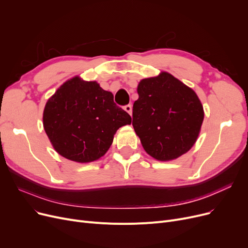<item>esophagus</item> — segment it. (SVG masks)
Instances as JSON below:
<instances>
[{"instance_id":"34e87169","label":"esophagus","mask_w":248,"mask_h":248,"mask_svg":"<svg viewBox=\"0 0 248 248\" xmlns=\"http://www.w3.org/2000/svg\"><path fill=\"white\" fill-rule=\"evenodd\" d=\"M124 109L129 115H132V113H133V108H132L131 104H126V106L124 107Z\"/></svg>"}]
</instances>
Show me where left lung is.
Returning <instances> with one entry per match:
<instances>
[{
	"label": "left lung",
	"instance_id": "8db88e82",
	"mask_svg": "<svg viewBox=\"0 0 248 248\" xmlns=\"http://www.w3.org/2000/svg\"><path fill=\"white\" fill-rule=\"evenodd\" d=\"M133 108V126L142 148L167 162L186 154L196 142L204 120L195 91L172 74L141 79Z\"/></svg>",
	"mask_w": 248,
	"mask_h": 248
}]
</instances>
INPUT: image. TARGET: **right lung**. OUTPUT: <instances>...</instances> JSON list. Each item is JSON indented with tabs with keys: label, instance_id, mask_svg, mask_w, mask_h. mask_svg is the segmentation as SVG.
<instances>
[{
	"label": "right lung",
	"instance_id": "1",
	"mask_svg": "<svg viewBox=\"0 0 248 248\" xmlns=\"http://www.w3.org/2000/svg\"><path fill=\"white\" fill-rule=\"evenodd\" d=\"M131 123V115L113 102L111 93L79 76L65 81L43 111V126L54 150L81 164L106 155L117 129Z\"/></svg>",
	"mask_w": 248,
	"mask_h": 248
}]
</instances>
